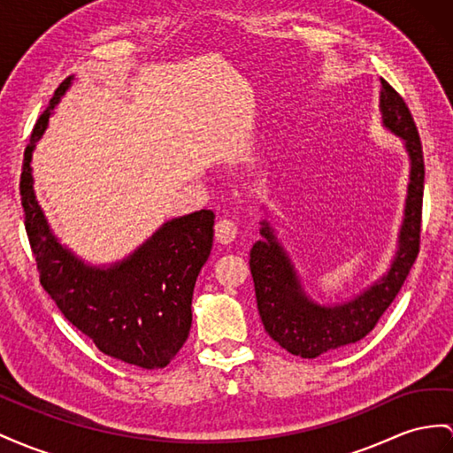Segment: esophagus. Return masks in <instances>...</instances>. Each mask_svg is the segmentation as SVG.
Wrapping results in <instances>:
<instances>
[{
    "mask_svg": "<svg viewBox=\"0 0 453 453\" xmlns=\"http://www.w3.org/2000/svg\"><path fill=\"white\" fill-rule=\"evenodd\" d=\"M214 234L219 242L227 245V242H231L237 237V224L234 219H226V218L219 219V222L214 226Z\"/></svg>",
    "mask_w": 453,
    "mask_h": 453,
    "instance_id": "esophagus-1",
    "label": "esophagus"
}]
</instances>
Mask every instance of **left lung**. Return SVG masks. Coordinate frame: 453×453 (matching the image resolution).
I'll list each match as a JSON object with an SVG mask.
<instances>
[{"label": "left lung", "instance_id": "8db88e82", "mask_svg": "<svg viewBox=\"0 0 453 453\" xmlns=\"http://www.w3.org/2000/svg\"><path fill=\"white\" fill-rule=\"evenodd\" d=\"M382 126L403 139L411 170L398 252L390 270L352 300L334 306L314 303L300 285L291 258L277 242L270 224L262 222V241L250 250V273L265 333L300 357H318L362 341L396 298L419 254L425 162L419 132L405 101L387 80H380Z\"/></svg>", "mask_w": 453, "mask_h": 453}]
</instances>
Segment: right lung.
<instances>
[{
  "label": "right lung",
  "mask_w": 453,
  "mask_h": 453,
  "mask_svg": "<svg viewBox=\"0 0 453 453\" xmlns=\"http://www.w3.org/2000/svg\"><path fill=\"white\" fill-rule=\"evenodd\" d=\"M57 88L34 126L20 173L25 227L43 291L103 354L143 369L166 367L189 337L195 281L212 250L214 212L173 218L122 262L97 268L63 247L32 185V150L71 86Z\"/></svg>",
  "instance_id": "right-lung-1"
}]
</instances>
